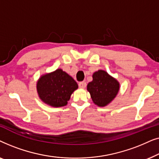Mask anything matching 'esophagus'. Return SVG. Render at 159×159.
<instances>
[{"label": "esophagus", "instance_id": "1", "mask_svg": "<svg viewBox=\"0 0 159 159\" xmlns=\"http://www.w3.org/2000/svg\"><path fill=\"white\" fill-rule=\"evenodd\" d=\"M86 85H87V84H86V82H80V83H79V87L80 88H84L86 87Z\"/></svg>", "mask_w": 159, "mask_h": 159}]
</instances>
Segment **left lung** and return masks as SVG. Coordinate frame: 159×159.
<instances>
[{"label": "left lung", "mask_w": 159, "mask_h": 159, "mask_svg": "<svg viewBox=\"0 0 159 159\" xmlns=\"http://www.w3.org/2000/svg\"><path fill=\"white\" fill-rule=\"evenodd\" d=\"M120 84L104 70L95 71L93 81L87 85L93 102L99 107H104L111 103L118 94Z\"/></svg>", "instance_id": "1"}]
</instances>
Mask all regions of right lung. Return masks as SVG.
Returning a JSON list of instances; mask_svg holds the SVG:
<instances>
[{"label": "right lung", "instance_id": "obj_1", "mask_svg": "<svg viewBox=\"0 0 159 159\" xmlns=\"http://www.w3.org/2000/svg\"><path fill=\"white\" fill-rule=\"evenodd\" d=\"M37 92L43 103L52 107L66 106L78 88L77 82L61 69L43 75L37 82Z\"/></svg>", "mask_w": 159, "mask_h": 159}]
</instances>
